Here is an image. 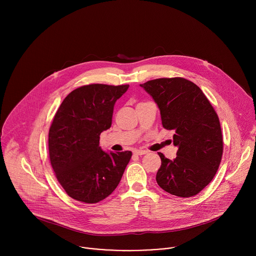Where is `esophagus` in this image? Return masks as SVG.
<instances>
[{
    "mask_svg": "<svg viewBox=\"0 0 256 256\" xmlns=\"http://www.w3.org/2000/svg\"><path fill=\"white\" fill-rule=\"evenodd\" d=\"M134 153L136 155L142 156V155H144V154H147L148 152H147V151H146V150H134Z\"/></svg>",
    "mask_w": 256,
    "mask_h": 256,
    "instance_id": "esophagus-1",
    "label": "esophagus"
}]
</instances>
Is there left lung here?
<instances>
[{"label": "left lung", "instance_id": "left-lung-1", "mask_svg": "<svg viewBox=\"0 0 256 256\" xmlns=\"http://www.w3.org/2000/svg\"><path fill=\"white\" fill-rule=\"evenodd\" d=\"M160 108L163 128L174 130L177 156L162 153L156 180L170 194L190 198L214 177L223 156L220 120L200 88L184 78H160L140 84Z\"/></svg>", "mask_w": 256, "mask_h": 256}]
</instances>
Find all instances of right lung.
<instances>
[{"mask_svg":"<svg viewBox=\"0 0 256 256\" xmlns=\"http://www.w3.org/2000/svg\"><path fill=\"white\" fill-rule=\"evenodd\" d=\"M128 89V85H84L60 105L50 128L48 154L58 181L72 198L96 204L118 188L132 154H107L99 140L112 126L116 101Z\"/></svg>","mask_w":256,"mask_h":256,"instance_id":"obj_1","label":"right lung"}]
</instances>
